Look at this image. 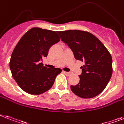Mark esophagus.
<instances>
[{"mask_svg":"<svg viewBox=\"0 0 124 124\" xmlns=\"http://www.w3.org/2000/svg\"><path fill=\"white\" fill-rule=\"evenodd\" d=\"M64 72V73H65V74H67V75H70L71 74V72H65V71H63Z\"/></svg>","mask_w":124,"mask_h":124,"instance_id":"1","label":"esophagus"}]
</instances>
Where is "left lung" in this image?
I'll list each match as a JSON object with an SVG mask.
<instances>
[{"label":"left lung","instance_id":"8db88e82","mask_svg":"<svg viewBox=\"0 0 124 124\" xmlns=\"http://www.w3.org/2000/svg\"><path fill=\"white\" fill-rule=\"evenodd\" d=\"M76 60L84 62L79 82L71 85L74 93L81 98H92L101 93L112 75V58L104 45L93 34L78 30L58 32Z\"/></svg>","mask_w":124,"mask_h":124}]
</instances>
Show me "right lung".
I'll return each mask as SVG.
<instances>
[{
    "label": "right lung",
    "instance_id": "right-lung-1",
    "mask_svg": "<svg viewBox=\"0 0 124 124\" xmlns=\"http://www.w3.org/2000/svg\"><path fill=\"white\" fill-rule=\"evenodd\" d=\"M58 32L32 28L24 34L12 53L9 67L12 76L22 90L39 95L53 86L59 68L43 66V59L50 47L60 41Z\"/></svg>",
    "mask_w": 124,
    "mask_h": 124
}]
</instances>
